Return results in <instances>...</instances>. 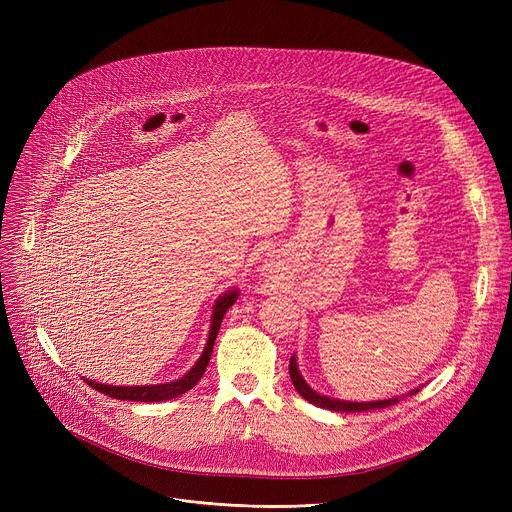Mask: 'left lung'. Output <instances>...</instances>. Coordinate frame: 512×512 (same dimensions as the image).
I'll return each mask as SVG.
<instances>
[{"instance_id": "8db88e82", "label": "left lung", "mask_w": 512, "mask_h": 512, "mask_svg": "<svg viewBox=\"0 0 512 512\" xmlns=\"http://www.w3.org/2000/svg\"><path fill=\"white\" fill-rule=\"evenodd\" d=\"M288 371H290V380L294 384V388H297V392L309 400L311 405L319 407V409H328V411H336V413H363V411H375V409H386L390 405H396V402L400 398H405V394L400 396H394V398H384V400H365V402H353V400H340V398H332V396H326V394H319L317 390H313L305 378L299 371V365H297V355L290 357V365H288ZM419 388L411 390L409 394H417ZM407 394V396H409Z\"/></svg>"}]
</instances>
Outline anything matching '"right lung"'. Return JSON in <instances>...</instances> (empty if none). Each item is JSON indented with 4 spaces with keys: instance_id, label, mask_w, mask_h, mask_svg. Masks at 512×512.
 <instances>
[{
    "instance_id": "obj_1",
    "label": "right lung",
    "mask_w": 512,
    "mask_h": 512,
    "mask_svg": "<svg viewBox=\"0 0 512 512\" xmlns=\"http://www.w3.org/2000/svg\"><path fill=\"white\" fill-rule=\"evenodd\" d=\"M236 299H238V288H230L222 294V297H218V301L213 303L211 326H209L203 353L197 359V363L182 375V378H178L174 382H166V384H151V386H147V384L145 386H112V384H99L95 380H85V382L105 396L116 398V400H134V402H161V400H170V398H176V396L188 392L191 388H195L199 384V380L203 378L207 363L211 359L215 336H218L220 326H222V319H224L226 311L236 303Z\"/></svg>"
}]
</instances>
